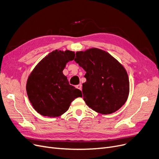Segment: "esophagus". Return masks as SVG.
<instances>
[{"instance_id":"34e87169","label":"esophagus","mask_w":159,"mask_h":159,"mask_svg":"<svg viewBox=\"0 0 159 159\" xmlns=\"http://www.w3.org/2000/svg\"><path fill=\"white\" fill-rule=\"evenodd\" d=\"M76 88H78V89H80V90H82V84H78L77 86H76Z\"/></svg>"}]
</instances>
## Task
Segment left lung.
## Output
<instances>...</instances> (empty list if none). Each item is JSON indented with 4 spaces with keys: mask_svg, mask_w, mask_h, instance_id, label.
I'll use <instances>...</instances> for the list:
<instances>
[{
    "mask_svg": "<svg viewBox=\"0 0 159 159\" xmlns=\"http://www.w3.org/2000/svg\"><path fill=\"white\" fill-rule=\"evenodd\" d=\"M75 61L86 71V82L82 84L86 104L104 115L119 110L129 92L128 75L124 66L110 53L95 48L77 52Z\"/></svg>",
    "mask_w": 159,
    "mask_h": 159,
    "instance_id": "left-lung-1",
    "label": "left lung"
}]
</instances>
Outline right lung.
Wrapping results in <instances>:
<instances>
[{
  "label": "right lung",
  "instance_id": "obj_1",
  "mask_svg": "<svg viewBox=\"0 0 159 159\" xmlns=\"http://www.w3.org/2000/svg\"><path fill=\"white\" fill-rule=\"evenodd\" d=\"M75 52L55 50L42 59L33 70L26 83V91L33 108L49 117L62 115L71 102L82 97L81 91L69 84L62 71L73 61Z\"/></svg>",
  "mask_w": 159,
  "mask_h": 159
}]
</instances>
